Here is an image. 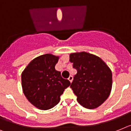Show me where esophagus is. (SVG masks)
Masks as SVG:
<instances>
[{
  "label": "esophagus",
  "mask_w": 131,
  "mask_h": 131,
  "mask_svg": "<svg viewBox=\"0 0 131 131\" xmlns=\"http://www.w3.org/2000/svg\"><path fill=\"white\" fill-rule=\"evenodd\" d=\"M69 80V81H70V82H72V79H73V77H72V75H70L69 76V79H68Z\"/></svg>",
  "instance_id": "34e87169"
}]
</instances>
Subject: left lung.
Here are the masks:
<instances>
[{
	"mask_svg": "<svg viewBox=\"0 0 131 131\" xmlns=\"http://www.w3.org/2000/svg\"><path fill=\"white\" fill-rule=\"evenodd\" d=\"M70 61L77 71L71 84L77 101L84 108L99 107L111 91V69L101 58L86 52L71 53Z\"/></svg>",
	"mask_w": 131,
	"mask_h": 131,
	"instance_id": "8db88e82",
	"label": "left lung"
}]
</instances>
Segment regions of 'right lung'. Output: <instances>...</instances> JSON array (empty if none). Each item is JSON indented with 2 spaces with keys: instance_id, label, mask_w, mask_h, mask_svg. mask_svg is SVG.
<instances>
[{
  "instance_id": "obj_1",
  "label": "right lung",
  "mask_w": 131,
  "mask_h": 131,
  "mask_svg": "<svg viewBox=\"0 0 131 131\" xmlns=\"http://www.w3.org/2000/svg\"><path fill=\"white\" fill-rule=\"evenodd\" d=\"M59 58L51 54L39 56L22 72L23 93L31 104L40 110L50 109L57 105L60 95L71 84L55 70Z\"/></svg>"
}]
</instances>
